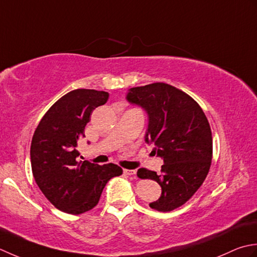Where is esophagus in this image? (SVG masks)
Instances as JSON below:
<instances>
[{
    "label": "esophagus",
    "mask_w": 257,
    "mask_h": 257,
    "mask_svg": "<svg viewBox=\"0 0 257 257\" xmlns=\"http://www.w3.org/2000/svg\"><path fill=\"white\" fill-rule=\"evenodd\" d=\"M123 172L125 173L126 175H130V176H133L136 174V171L135 170H127V169H124Z\"/></svg>",
    "instance_id": "34e87169"
}]
</instances>
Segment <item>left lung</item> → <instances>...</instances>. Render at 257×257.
Instances as JSON below:
<instances>
[{
  "instance_id": "1",
  "label": "left lung",
  "mask_w": 257,
  "mask_h": 257,
  "mask_svg": "<svg viewBox=\"0 0 257 257\" xmlns=\"http://www.w3.org/2000/svg\"><path fill=\"white\" fill-rule=\"evenodd\" d=\"M126 101L148 115L145 142L163 160L161 174L140 169V179L156 181L162 188L150 206L170 212L194 195L211 167L212 132L201 106L186 93L166 83L130 88Z\"/></svg>"
}]
</instances>
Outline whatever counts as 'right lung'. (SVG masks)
<instances>
[{"label":"right lung","instance_id":"1","mask_svg":"<svg viewBox=\"0 0 257 257\" xmlns=\"http://www.w3.org/2000/svg\"><path fill=\"white\" fill-rule=\"evenodd\" d=\"M107 98L104 91H71L50 107L35 130L30 151L33 176L45 197L62 212L77 215L90 211L106 183L122 174L113 163L80 161L76 150L93 109Z\"/></svg>","mask_w":257,"mask_h":257}]
</instances>
